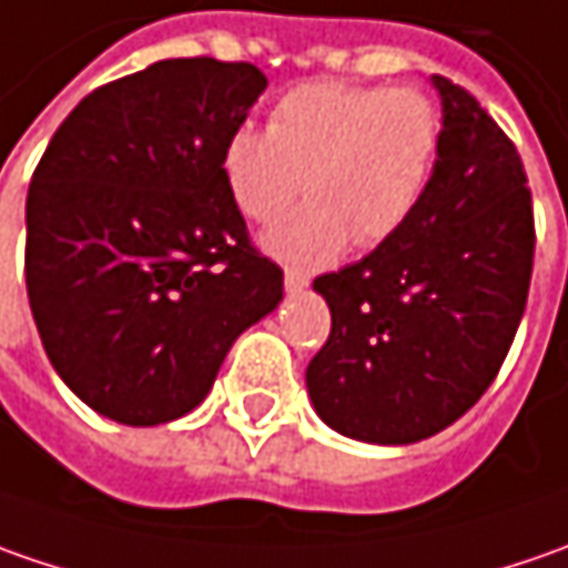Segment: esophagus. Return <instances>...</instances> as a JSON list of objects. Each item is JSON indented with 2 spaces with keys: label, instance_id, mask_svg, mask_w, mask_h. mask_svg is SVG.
Listing matches in <instances>:
<instances>
[{
  "label": "esophagus",
  "instance_id": "34e87169",
  "mask_svg": "<svg viewBox=\"0 0 568 568\" xmlns=\"http://www.w3.org/2000/svg\"><path fill=\"white\" fill-rule=\"evenodd\" d=\"M306 284H310V281H306L303 274H296V272L284 274V287H287V294H303V291H306Z\"/></svg>",
  "mask_w": 568,
  "mask_h": 568
}]
</instances>
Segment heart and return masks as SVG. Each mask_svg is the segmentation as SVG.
<instances>
[{
    "label": "heart",
    "instance_id": "1",
    "mask_svg": "<svg viewBox=\"0 0 568 568\" xmlns=\"http://www.w3.org/2000/svg\"><path fill=\"white\" fill-rule=\"evenodd\" d=\"M439 142V110L420 91L322 78L281 94L268 129L240 125L224 144L221 173L255 224L277 221L306 189L310 202L262 243L294 268H322L351 236L369 250L414 217Z\"/></svg>",
    "mask_w": 568,
    "mask_h": 568
}]
</instances>
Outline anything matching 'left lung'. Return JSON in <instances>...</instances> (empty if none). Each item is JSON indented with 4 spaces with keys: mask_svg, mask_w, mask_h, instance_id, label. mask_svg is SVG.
I'll use <instances>...</instances> for the list:
<instances>
[{
    "mask_svg": "<svg viewBox=\"0 0 568 568\" xmlns=\"http://www.w3.org/2000/svg\"><path fill=\"white\" fill-rule=\"evenodd\" d=\"M424 202L361 262L313 281L332 332L306 366L341 436L407 446L455 424L513 347L535 265V211L509 135L448 78Z\"/></svg>",
    "mask_w": 568,
    "mask_h": 568,
    "instance_id": "1",
    "label": "left lung"
}]
</instances>
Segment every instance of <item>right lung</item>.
<instances>
[{
    "label": "right lung",
    "instance_id": "obj_1",
    "mask_svg": "<svg viewBox=\"0 0 568 568\" xmlns=\"http://www.w3.org/2000/svg\"><path fill=\"white\" fill-rule=\"evenodd\" d=\"M265 88L250 62H154L81 100L33 170V322L59 379L116 424L199 407L233 341L284 296L221 173Z\"/></svg>",
    "mask_w": 568,
    "mask_h": 568
}]
</instances>
